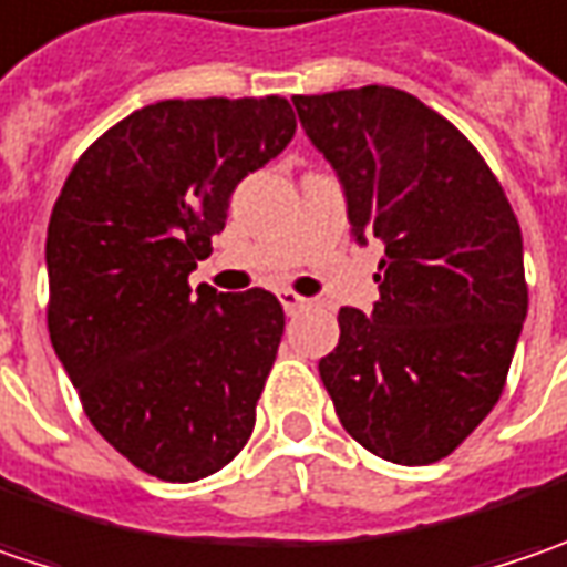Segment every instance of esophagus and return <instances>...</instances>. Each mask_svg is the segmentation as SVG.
Listing matches in <instances>:
<instances>
[{"label":"esophagus","instance_id":"1","mask_svg":"<svg viewBox=\"0 0 567 567\" xmlns=\"http://www.w3.org/2000/svg\"><path fill=\"white\" fill-rule=\"evenodd\" d=\"M280 302H284L287 312H299V309L309 306V299H302L299 293H293V290H280Z\"/></svg>","mask_w":567,"mask_h":567}]
</instances>
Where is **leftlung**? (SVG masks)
I'll list each match as a JSON object with an SVG mask.
<instances>
[{"mask_svg":"<svg viewBox=\"0 0 567 567\" xmlns=\"http://www.w3.org/2000/svg\"><path fill=\"white\" fill-rule=\"evenodd\" d=\"M351 236L382 241L373 312H338L319 360L344 431L389 463L450 456L495 409L526 319L524 236L460 130L389 85L293 99Z\"/></svg>","mask_w":567,"mask_h":567,"instance_id":"obj_1","label":"left lung"}]
</instances>
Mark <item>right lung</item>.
<instances>
[{
  "instance_id": "1",
  "label": "right lung",
  "mask_w": 567,
  "mask_h": 567,
  "mask_svg": "<svg viewBox=\"0 0 567 567\" xmlns=\"http://www.w3.org/2000/svg\"><path fill=\"white\" fill-rule=\"evenodd\" d=\"M293 133L277 95L156 101L99 136L53 204V351L95 431L162 482L213 475L251 437L284 306L258 287L190 293L187 274Z\"/></svg>"
}]
</instances>
